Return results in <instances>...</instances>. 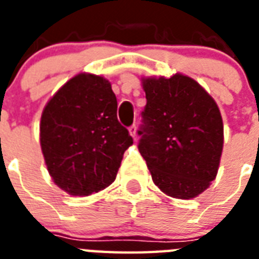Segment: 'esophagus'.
I'll use <instances>...</instances> for the list:
<instances>
[{
	"label": "esophagus",
	"instance_id": "esophagus-1",
	"mask_svg": "<svg viewBox=\"0 0 259 259\" xmlns=\"http://www.w3.org/2000/svg\"><path fill=\"white\" fill-rule=\"evenodd\" d=\"M129 133H130V136H132V137L134 138V140H136V137H137V126L136 125H132L129 127Z\"/></svg>",
	"mask_w": 259,
	"mask_h": 259
}]
</instances>
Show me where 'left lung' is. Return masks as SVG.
<instances>
[{
	"instance_id": "left-lung-1",
	"label": "left lung",
	"mask_w": 259,
	"mask_h": 259,
	"mask_svg": "<svg viewBox=\"0 0 259 259\" xmlns=\"http://www.w3.org/2000/svg\"><path fill=\"white\" fill-rule=\"evenodd\" d=\"M146 106L138 150L162 192L192 199L215 180L223 149V122L212 98L193 79H144Z\"/></svg>"
}]
</instances>
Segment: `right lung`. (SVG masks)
Segmentation results:
<instances>
[{"instance_id":"obj_1","label":"right lung","mask_w":259,"mask_h":259,"mask_svg":"<svg viewBox=\"0 0 259 259\" xmlns=\"http://www.w3.org/2000/svg\"><path fill=\"white\" fill-rule=\"evenodd\" d=\"M117 97L102 76L79 74L42 111L40 144L55 184L74 196L109 187L133 144L117 118Z\"/></svg>"}]
</instances>
